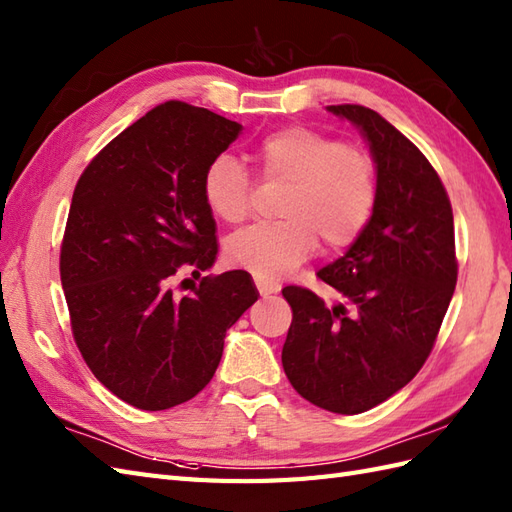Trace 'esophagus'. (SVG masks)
Wrapping results in <instances>:
<instances>
[{
    "mask_svg": "<svg viewBox=\"0 0 512 512\" xmlns=\"http://www.w3.org/2000/svg\"><path fill=\"white\" fill-rule=\"evenodd\" d=\"M255 283H257V290H259L261 296H270V294H275L279 290V285L275 281H268L266 277L255 275Z\"/></svg>",
    "mask_w": 512,
    "mask_h": 512,
    "instance_id": "34e87169",
    "label": "esophagus"
}]
</instances>
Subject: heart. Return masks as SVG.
Wrapping results in <instances>:
<instances>
[{
	"label": "heart",
	"mask_w": 512,
	"mask_h": 512,
	"mask_svg": "<svg viewBox=\"0 0 512 512\" xmlns=\"http://www.w3.org/2000/svg\"><path fill=\"white\" fill-rule=\"evenodd\" d=\"M266 181L285 183L279 200L283 220L257 222L227 240L231 264L277 279L310 259L320 242L349 244L375 205V165L360 148L338 144L305 126L272 130L253 150ZM253 183L231 154H218L202 174V198L224 222H240L251 209Z\"/></svg>",
	"instance_id": "heart-1"
}]
</instances>
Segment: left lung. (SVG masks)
<instances>
[{"label": "left lung", "mask_w": 512, "mask_h": 512, "mask_svg": "<svg viewBox=\"0 0 512 512\" xmlns=\"http://www.w3.org/2000/svg\"><path fill=\"white\" fill-rule=\"evenodd\" d=\"M360 128L375 161L373 216L349 251L318 270L334 305L288 285L292 325L281 362L290 384L336 414L371 410L421 371L454 296V213L423 152L360 104L327 106Z\"/></svg>", "instance_id": "8db88e82"}]
</instances>
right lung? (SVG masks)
Wrapping results in <instances>:
<instances>
[{
    "label": "right lung",
    "instance_id": "obj_1",
    "mask_svg": "<svg viewBox=\"0 0 512 512\" xmlns=\"http://www.w3.org/2000/svg\"><path fill=\"white\" fill-rule=\"evenodd\" d=\"M242 124L185 102L154 106L117 135L71 198L61 281L71 331L91 373L139 410H168L205 388L227 329L257 301L246 270L202 277L174 296L172 277H200L218 255L202 174Z\"/></svg>",
    "mask_w": 512,
    "mask_h": 512
}]
</instances>
